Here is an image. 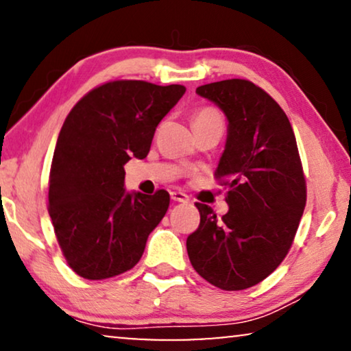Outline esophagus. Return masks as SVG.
Segmentation results:
<instances>
[{"instance_id":"34e87169","label":"esophagus","mask_w":351,"mask_h":351,"mask_svg":"<svg viewBox=\"0 0 351 351\" xmlns=\"http://www.w3.org/2000/svg\"><path fill=\"white\" fill-rule=\"evenodd\" d=\"M171 199L176 203H189V196L182 191H171Z\"/></svg>"}]
</instances>
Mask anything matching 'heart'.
<instances>
[{"label": "heart", "instance_id": "1", "mask_svg": "<svg viewBox=\"0 0 351 351\" xmlns=\"http://www.w3.org/2000/svg\"><path fill=\"white\" fill-rule=\"evenodd\" d=\"M209 121H222V119H220V114L215 112L214 108L204 107V108H199L198 112H195V114H193V128L198 126V124L209 123Z\"/></svg>", "mask_w": 351, "mask_h": 351}]
</instances>
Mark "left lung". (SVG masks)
Returning a JSON list of instances; mask_svg holds the SVG:
<instances>
[{
    "label": "left lung",
    "mask_w": 351,
    "mask_h": 351,
    "mask_svg": "<svg viewBox=\"0 0 351 351\" xmlns=\"http://www.w3.org/2000/svg\"><path fill=\"white\" fill-rule=\"evenodd\" d=\"M196 94L217 105L228 121L215 169L227 185L228 213L219 219L196 203L201 220L186 238V251L210 285L247 289L285 261L304 214L306 186L295 136L280 105L251 81H217Z\"/></svg>",
    "instance_id": "8db88e82"
}]
</instances>
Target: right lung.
I'll list each match as a JSON object with an SVG mask.
<instances>
[{"instance_id": "add662e5", "label": "right lung", "mask_w": 351, "mask_h": 351, "mask_svg": "<svg viewBox=\"0 0 351 351\" xmlns=\"http://www.w3.org/2000/svg\"><path fill=\"white\" fill-rule=\"evenodd\" d=\"M185 94L180 84L110 81L71 108L49 174V215L71 270L107 280L141 261L169 193H129L124 165L150 152L156 126Z\"/></svg>"}]
</instances>
